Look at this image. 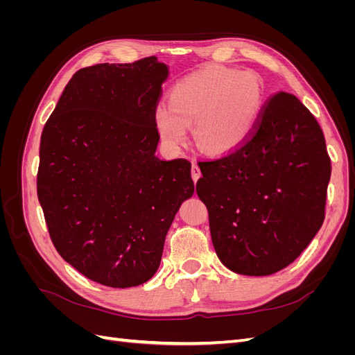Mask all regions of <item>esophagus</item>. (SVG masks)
Here are the masks:
<instances>
[{
	"label": "esophagus",
	"mask_w": 355,
	"mask_h": 355,
	"mask_svg": "<svg viewBox=\"0 0 355 355\" xmlns=\"http://www.w3.org/2000/svg\"><path fill=\"white\" fill-rule=\"evenodd\" d=\"M191 176H192V179H194V182H197L198 179H200V176H201V170H200V167H198V164L196 163H192V167H191Z\"/></svg>",
	"instance_id": "1"
}]
</instances>
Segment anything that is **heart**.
<instances>
[{
	"label": "heart",
	"mask_w": 355,
	"mask_h": 355,
	"mask_svg": "<svg viewBox=\"0 0 355 355\" xmlns=\"http://www.w3.org/2000/svg\"><path fill=\"white\" fill-rule=\"evenodd\" d=\"M263 84L252 72L206 68L173 85L170 103L155 108V125L170 146L187 141L196 125V142L209 153H227L250 136L263 110Z\"/></svg>",
	"instance_id": "obj_1"
}]
</instances>
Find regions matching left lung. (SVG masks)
Here are the masks:
<instances>
[{
    "label": "left lung",
    "mask_w": 355,
    "mask_h": 355,
    "mask_svg": "<svg viewBox=\"0 0 355 355\" xmlns=\"http://www.w3.org/2000/svg\"><path fill=\"white\" fill-rule=\"evenodd\" d=\"M198 166L214 250L234 272L283 270L323 225L330 157L315 116L292 93L271 94L241 145Z\"/></svg>",
    "instance_id": "8db88e82"
}]
</instances>
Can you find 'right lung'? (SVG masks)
Wrapping results in <instances>:
<instances>
[{
	"mask_svg": "<svg viewBox=\"0 0 355 355\" xmlns=\"http://www.w3.org/2000/svg\"><path fill=\"white\" fill-rule=\"evenodd\" d=\"M167 67L155 56L73 73L41 135L37 194L58 253L89 280L125 288L159 266L194 194L191 163L155 157Z\"/></svg>",
	"mask_w": 355,
	"mask_h": 355,
	"instance_id": "obj_1",
	"label": "right lung"
}]
</instances>
